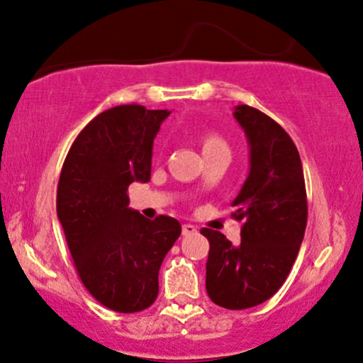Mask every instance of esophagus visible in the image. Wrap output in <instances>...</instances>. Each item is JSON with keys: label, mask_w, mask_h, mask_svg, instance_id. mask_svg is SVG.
Segmentation results:
<instances>
[{"label": "esophagus", "mask_w": 363, "mask_h": 363, "mask_svg": "<svg viewBox=\"0 0 363 363\" xmlns=\"http://www.w3.org/2000/svg\"><path fill=\"white\" fill-rule=\"evenodd\" d=\"M182 233L183 235H194V233H197V227L196 225H190V223H185L182 227Z\"/></svg>", "instance_id": "obj_1"}]
</instances>
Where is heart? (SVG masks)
I'll return each instance as SVG.
<instances>
[{
  "label": "heart",
  "mask_w": 363,
  "mask_h": 363,
  "mask_svg": "<svg viewBox=\"0 0 363 363\" xmlns=\"http://www.w3.org/2000/svg\"><path fill=\"white\" fill-rule=\"evenodd\" d=\"M213 149H228L227 142L216 133H206L202 136V152Z\"/></svg>",
  "instance_id": "obj_1"
}]
</instances>
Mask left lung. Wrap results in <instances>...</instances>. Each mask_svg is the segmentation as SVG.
I'll return each instance as SVG.
<instances>
[{
    "instance_id": "obj_1",
    "label": "left lung",
    "mask_w": 363,
    "mask_h": 363,
    "mask_svg": "<svg viewBox=\"0 0 363 363\" xmlns=\"http://www.w3.org/2000/svg\"><path fill=\"white\" fill-rule=\"evenodd\" d=\"M233 118L249 143V174L232 202L244 220L240 244L221 232L202 228L209 240L206 291L227 310H245L270 299L289 275L308 220L301 159L279 123L249 105H237Z\"/></svg>"
}]
</instances>
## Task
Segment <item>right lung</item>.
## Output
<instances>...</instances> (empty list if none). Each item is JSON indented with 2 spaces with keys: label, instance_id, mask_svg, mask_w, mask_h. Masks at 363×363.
Wrapping results in <instances>:
<instances>
[{
  "label": "right lung",
  "instance_id": "add662e5",
  "mask_svg": "<svg viewBox=\"0 0 363 363\" xmlns=\"http://www.w3.org/2000/svg\"><path fill=\"white\" fill-rule=\"evenodd\" d=\"M169 111L118 105L89 121L62 166L57 214L89 294L119 313L149 308L159 268L182 233L174 218L128 208V186L150 180L152 145Z\"/></svg>",
  "mask_w": 363,
  "mask_h": 363
}]
</instances>
